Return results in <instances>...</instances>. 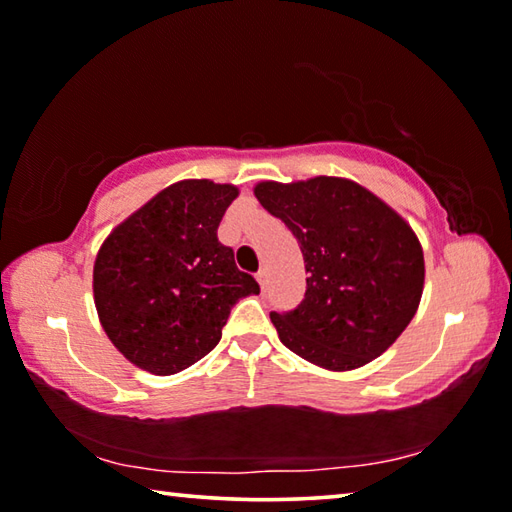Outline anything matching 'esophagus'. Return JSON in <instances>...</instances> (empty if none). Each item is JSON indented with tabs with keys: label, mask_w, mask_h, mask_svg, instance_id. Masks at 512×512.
Returning a JSON list of instances; mask_svg holds the SVG:
<instances>
[{
	"label": "esophagus",
	"mask_w": 512,
	"mask_h": 512,
	"mask_svg": "<svg viewBox=\"0 0 512 512\" xmlns=\"http://www.w3.org/2000/svg\"><path fill=\"white\" fill-rule=\"evenodd\" d=\"M257 282H259V287L266 289V284H268V271H266V268H259V271H257Z\"/></svg>",
	"instance_id": "obj_1"
}]
</instances>
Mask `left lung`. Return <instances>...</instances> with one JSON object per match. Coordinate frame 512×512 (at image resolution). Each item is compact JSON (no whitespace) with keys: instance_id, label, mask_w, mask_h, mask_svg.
<instances>
[{"instance_id":"obj_1","label":"left lung","mask_w":512,"mask_h":512,"mask_svg":"<svg viewBox=\"0 0 512 512\" xmlns=\"http://www.w3.org/2000/svg\"><path fill=\"white\" fill-rule=\"evenodd\" d=\"M257 201L298 239L307 291L271 311L280 341L327 370H354L397 341L418 311L424 255L411 225L352 180L259 183Z\"/></svg>"}]
</instances>
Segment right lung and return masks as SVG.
Masks as SVG:
<instances>
[{
  "instance_id": "right-lung-1",
  "label": "right lung",
  "mask_w": 512,
  "mask_h": 512,
  "mask_svg": "<svg viewBox=\"0 0 512 512\" xmlns=\"http://www.w3.org/2000/svg\"><path fill=\"white\" fill-rule=\"evenodd\" d=\"M235 185L180 180L119 223L94 262V305L112 345L153 375H176L221 341L230 309L259 293L216 230Z\"/></svg>"
}]
</instances>
